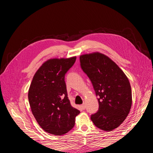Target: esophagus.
I'll return each mask as SVG.
<instances>
[{"label": "esophagus", "instance_id": "1", "mask_svg": "<svg viewBox=\"0 0 153 153\" xmlns=\"http://www.w3.org/2000/svg\"><path fill=\"white\" fill-rule=\"evenodd\" d=\"M85 103H84V104H82V105H80V107L83 109V110H84L85 108Z\"/></svg>", "mask_w": 153, "mask_h": 153}]
</instances>
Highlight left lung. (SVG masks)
Masks as SVG:
<instances>
[{
  "mask_svg": "<svg viewBox=\"0 0 153 153\" xmlns=\"http://www.w3.org/2000/svg\"><path fill=\"white\" fill-rule=\"evenodd\" d=\"M81 67L89 76L98 97L99 110L91 117L95 126L110 131L126 119L132 104L131 85L122 69L98 52L80 56Z\"/></svg>",
  "mask_w": 153,
  "mask_h": 153,
  "instance_id": "1",
  "label": "left lung"
}]
</instances>
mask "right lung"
<instances>
[{
  "label": "right lung",
  "instance_id": "1",
  "mask_svg": "<svg viewBox=\"0 0 153 153\" xmlns=\"http://www.w3.org/2000/svg\"><path fill=\"white\" fill-rule=\"evenodd\" d=\"M76 58L47 60L34 74L29 87L32 113L41 128L52 135L61 136L70 131L80 112L71 105L64 81L65 74Z\"/></svg>",
  "mask_w": 153,
  "mask_h": 153
}]
</instances>
